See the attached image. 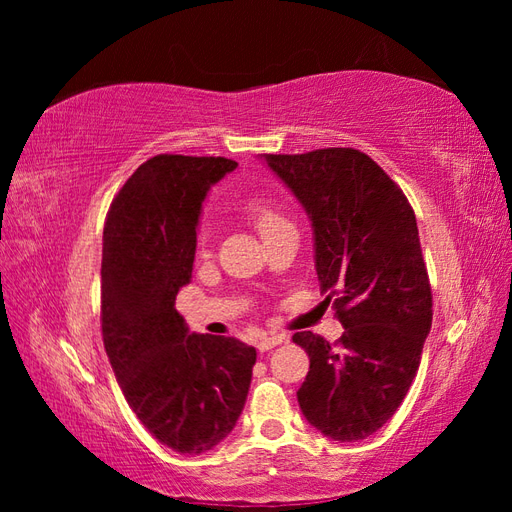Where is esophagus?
I'll list each match as a JSON object with an SVG mask.
<instances>
[{
	"instance_id": "esophagus-1",
	"label": "esophagus",
	"mask_w": 512,
	"mask_h": 512,
	"mask_svg": "<svg viewBox=\"0 0 512 512\" xmlns=\"http://www.w3.org/2000/svg\"><path fill=\"white\" fill-rule=\"evenodd\" d=\"M284 335H262V337H258V342H256V348L260 350V352H267V350H271V348H275V346H280L282 342H284Z\"/></svg>"
}]
</instances>
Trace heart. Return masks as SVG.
<instances>
[{
	"label": "heart",
	"instance_id": "1",
	"mask_svg": "<svg viewBox=\"0 0 512 512\" xmlns=\"http://www.w3.org/2000/svg\"><path fill=\"white\" fill-rule=\"evenodd\" d=\"M247 215H250V220L254 222V226L258 228V232H260L262 237H265L267 232H271L273 228L282 226V224H288L284 215H280L275 209L262 205V203H252L250 207H247ZM207 239H209V232L207 230L200 232V235H198V250L200 252L205 250Z\"/></svg>",
	"mask_w": 512,
	"mask_h": 512
}]
</instances>
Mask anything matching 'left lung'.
Segmentation results:
<instances>
[{"mask_svg":"<svg viewBox=\"0 0 512 512\" xmlns=\"http://www.w3.org/2000/svg\"><path fill=\"white\" fill-rule=\"evenodd\" d=\"M265 162L297 196L314 228L324 303L344 335L335 344L294 333L309 371L303 416L327 438L365 440L404 401L431 329V286L406 194L359 149L329 147Z\"/></svg>","mask_w":512,"mask_h":512,"instance_id":"left-lung-1","label":"left lung"}]
</instances>
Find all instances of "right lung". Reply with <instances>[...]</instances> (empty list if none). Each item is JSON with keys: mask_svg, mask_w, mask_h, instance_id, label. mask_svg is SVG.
I'll return each mask as SVG.
<instances>
[{"mask_svg": "<svg viewBox=\"0 0 512 512\" xmlns=\"http://www.w3.org/2000/svg\"><path fill=\"white\" fill-rule=\"evenodd\" d=\"M228 158L162 153L113 198L102 243V337L128 406L181 455L218 446L245 406L256 350L235 337L190 333L175 309L190 284L196 226Z\"/></svg>", "mask_w": 512, "mask_h": 512, "instance_id": "add662e5", "label": "right lung"}]
</instances>
